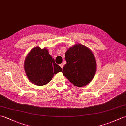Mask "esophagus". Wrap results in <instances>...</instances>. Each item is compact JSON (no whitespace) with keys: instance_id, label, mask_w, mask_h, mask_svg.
I'll return each mask as SVG.
<instances>
[{"instance_id":"obj_1","label":"esophagus","mask_w":126,"mask_h":126,"mask_svg":"<svg viewBox=\"0 0 126 126\" xmlns=\"http://www.w3.org/2000/svg\"><path fill=\"white\" fill-rule=\"evenodd\" d=\"M60 66H61V68L62 69H63V66H64V64H63V63H62V64H61L60 65Z\"/></svg>"}]
</instances>
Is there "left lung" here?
Segmentation results:
<instances>
[{
    "instance_id": "1",
    "label": "left lung",
    "mask_w": 126,
    "mask_h": 126,
    "mask_svg": "<svg viewBox=\"0 0 126 126\" xmlns=\"http://www.w3.org/2000/svg\"><path fill=\"white\" fill-rule=\"evenodd\" d=\"M66 64L64 66L63 75L75 86H85L92 81L96 70L94 55L89 48L77 44L65 53Z\"/></svg>"
}]
</instances>
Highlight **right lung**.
Here are the masks:
<instances>
[{
  "mask_svg": "<svg viewBox=\"0 0 126 126\" xmlns=\"http://www.w3.org/2000/svg\"><path fill=\"white\" fill-rule=\"evenodd\" d=\"M26 76L33 84L42 86L50 82L53 75L62 71L55 63L48 50L34 47L26 56L24 62Z\"/></svg>",
  "mask_w": 126,
  "mask_h": 126,
  "instance_id": "1",
  "label": "right lung"
}]
</instances>
